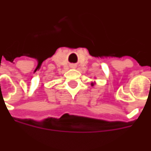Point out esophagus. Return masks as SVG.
Instances as JSON below:
<instances>
[{
	"instance_id": "1",
	"label": "esophagus",
	"mask_w": 151,
	"mask_h": 151,
	"mask_svg": "<svg viewBox=\"0 0 151 151\" xmlns=\"http://www.w3.org/2000/svg\"><path fill=\"white\" fill-rule=\"evenodd\" d=\"M75 67H76V65H71V68H75Z\"/></svg>"
}]
</instances>
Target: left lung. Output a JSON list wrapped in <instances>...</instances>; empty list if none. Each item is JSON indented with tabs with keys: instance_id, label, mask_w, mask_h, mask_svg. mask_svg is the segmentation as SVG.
Returning a JSON list of instances; mask_svg holds the SVG:
<instances>
[{
	"instance_id": "1",
	"label": "left lung",
	"mask_w": 151,
	"mask_h": 151,
	"mask_svg": "<svg viewBox=\"0 0 151 151\" xmlns=\"http://www.w3.org/2000/svg\"><path fill=\"white\" fill-rule=\"evenodd\" d=\"M95 79H96V78H95ZM95 84H96V82H95V81H94V82H91V86H93Z\"/></svg>"
}]
</instances>
